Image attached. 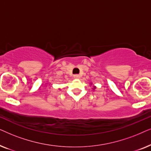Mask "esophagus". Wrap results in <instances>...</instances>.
<instances>
[{"label":"esophagus","mask_w":151,"mask_h":151,"mask_svg":"<svg viewBox=\"0 0 151 151\" xmlns=\"http://www.w3.org/2000/svg\"><path fill=\"white\" fill-rule=\"evenodd\" d=\"M73 78H75V79H80V75H78V74H76V75H74L73 76Z\"/></svg>","instance_id":"34e87169"}]
</instances>
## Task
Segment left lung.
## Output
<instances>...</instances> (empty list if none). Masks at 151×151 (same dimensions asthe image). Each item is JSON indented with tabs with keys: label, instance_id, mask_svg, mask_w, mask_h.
<instances>
[{
	"label": "left lung",
	"instance_id": "1",
	"mask_svg": "<svg viewBox=\"0 0 151 151\" xmlns=\"http://www.w3.org/2000/svg\"><path fill=\"white\" fill-rule=\"evenodd\" d=\"M90 84H91V85H92V84H93L92 83H90ZM95 88H96V86L93 85V88H92V89H93V90H95Z\"/></svg>",
	"mask_w": 151,
	"mask_h": 151
}]
</instances>
